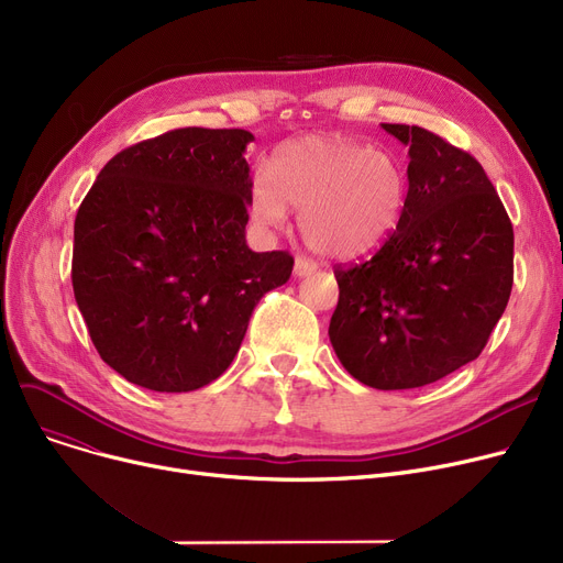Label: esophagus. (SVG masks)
<instances>
[{"mask_svg": "<svg viewBox=\"0 0 563 563\" xmlns=\"http://www.w3.org/2000/svg\"><path fill=\"white\" fill-rule=\"evenodd\" d=\"M314 269H317V264L306 260V257H297V262H294V276H297V278L310 276Z\"/></svg>", "mask_w": 563, "mask_h": 563, "instance_id": "obj_1", "label": "esophagus"}]
</instances>
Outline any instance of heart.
Listing matches in <instances>:
<instances>
[{"label": "heart", "instance_id": "heart-1", "mask_svg": "<svg viewBox=\"0 0 563 563\" xmlns=\"http://www.w3.org/2000/svg\"><path fill=\"white\" fill-rule=\"evenodd\" d=\"M408 196L399 162L335 132H314L280 143L266 175L249 187V212L262 228H280L299 212L306 244L331 260L374 253L395 232Z\"/></svg>", "mask_w": 563, "mask_h": 563}]
</instances>
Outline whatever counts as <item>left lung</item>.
Instances as JSON below:
<instances>
[{
  "label": "left lung",
  "instance_id": "8db88e82",
  "mask_svg": "<svg viewBox=\"0 0 563 563\" xmlns=\"http://www.w3.org/2000/svg\"><path fill=\"white\" fill-rule=\"evenodd\" d=\"M408 145L397 230L367 262L335 266L329 338L344 369L408 390L475 361L514 285V225L482 164L418 125H380Z\"/></svg>",
  "mask_w": 563,
  "mask_h": 563
}]
</instances>
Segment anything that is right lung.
<instances>
[{
    "label": "right lung",
    "instance_id": "right-lung-1",
    "mask_svg": "<svg viewBox=\"0 0 563 563\" xmlns=\"http://www.w3.org/2000/svg\"><path fill=\"white\" fill-rule=\"evenodd\" d=\"M246 130L183 128L100 170L75 219L73 289L100 358L134 386L191 393L236 356L294 257L246 244Z\"/></svg>",
    "mask_w": 563,
    "mask_h": 563
}]
</instances>
